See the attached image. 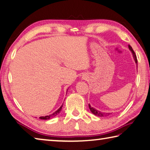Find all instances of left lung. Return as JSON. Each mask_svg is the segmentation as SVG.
Returning a JSON list of instances; mask_svg holds the SVG:
<instances>
[{
  "instance_id": "obj_1",
  "label": "left lung",
  "mask_w": 150,
  "mask_h": 150,
  "mask_svg": "<svg viewBox=\"0 0 150 150\" xmlns=\"http://www.w3.org/2000/svg\"><path fill=\"white\" fill-rule=\"evenodd\" d=\"M128 47H129V49L130 50L131 52H132V54H133V58L134 60V62H135V63L137 64V67L138 66V64H137V56L135 54V52H134L133 48L131 47V46L130 45H128ZM88 107H89V108L91 112H92V114H94V115L98 116V117H105V116H108L110 115V114H111L112 113H106V112H101V111H99L98 110L96 109V108H94L92 107H91V105L90 104H88Z\"/></svg>"
}]
</instances>
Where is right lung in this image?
Segmentation results:
<instances>
[{
  "label": "right lung",
  "instance_id": "right-lung-1",
  "mask_svg": "<svg viewBox=\"0 0 150 150\" xmlns=\"http://www.w3.org/2000/svg\"><path fill=\"white\" fill-rule=\"evenodd\" d=\"M62 107H63V104L62 105V106L59 108H58L57 110H56L54 112H53V113L51 114H49V115H48V116H41V117H40V118L41 120H49V119H51V118H54V117H55L56 116H57L58 114L61 112V110H62Z\"/></svg>",
  "mask_w": 150,
  "mask_h": 150
}]
</instances>
